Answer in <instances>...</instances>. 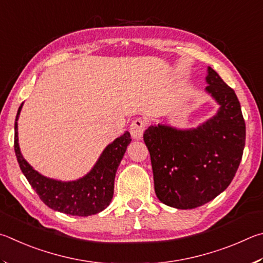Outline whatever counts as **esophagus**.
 I'll use <instances>...</instances> for the list:
<instances>
[{"label": "esophagus", "instance_id": "obj_1", "mask_svg": "<svg viewBox=\"0 0 263 263\" xmlns=\"http://www.w3.org/2000/svg\"><path fill=\"white\" fill-rule=\"evenodd\" d=\"M146 128V121L143 119H136L132 122L130 127H129V132H130L132 137L135 140H141L143 136V133Z\"/></svg>", "mask_w": 263, "mask_h": 263}]
</instances>
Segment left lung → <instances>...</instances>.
<instances>
[{"label": "left lung", "instance_id": "8db88e82", "mask_svg": "<svg viewBox=\"0 0 263 263\" xmlns=\"http://www.w3.org/2000/svg\"><path fill=\"white\" fill-rule=\"evenodd\" d=\"M205 92L219 108L196 128L150 126L143 139L150 153L155 192L160 202L194 209L227 190L245 146L246 127L237 95L208 67Z\"/></svg>", "mask_w": 263, "mask_h": 263}]
</instances>
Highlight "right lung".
<instances>
[{"mask_svg": "<svg viewBox=\"0 0 263 263\" xmlns=\"http://www.w3.org/2000/svg\"><path fill=\"white\" fill-rule=\"evenodd\" d=\"M24 104V103H23ZM23 104L18 108L15 122V153L20 167L41 201L50 209L72 216H91L108 206L114 193L117 170L132 142L128 132L115 139L101 153L93 167L84 177L72 181L47 178L31 166L23 157L18 143V118Z\"/></svg>", "mask_w": 263, "mask_h": 263, "instance_id": "obj_1", "label": "right lung"}]
</instances>
